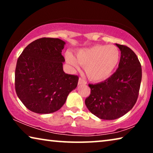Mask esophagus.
<instances>
[{
	"label": "esophagus",
	"mask_w": 153,
	"mask_h": 153,
	"mask_svg": "<svg viewBox=\"0 0 153 153\" xmlns=\"http://www.w3.org/2000/svg\"><path fill=\"white\" fill-rule=\"evenodd\" d=\"M79 85H85L87 83L86 81H85L84 79H83L82 78H79Z\"/></svg>",
	"instance_id": "obj_1"
}]
</instances>
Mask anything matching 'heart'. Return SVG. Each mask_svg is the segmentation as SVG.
Returning a JSON list of instances; mask_svg holds the SVG:
<instances>
[{
  "mask_svg": "<svg viewBox=\"0 0 153 153\" xmlns=\"http://www.w3.org/2000/svg\"><path fill=\"white\" fill-rule=\"evenodd\" d=\"M76 59L67 53L66 60L78 68V62L85 68L87 76L93 81H103L114 74L120 59V52L114 45H98L76 52Z\"/></svg>",
  "mask_w": 153,
  "mask_h": 153,
  "instance_id": "1",
  "label": "heart"
}]
</instances>
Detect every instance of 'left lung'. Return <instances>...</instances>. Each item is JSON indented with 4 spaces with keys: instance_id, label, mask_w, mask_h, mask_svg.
<instances>
[{
    "instance_id": "8db88e82",
    "label": "left lung",
    "mask_w": 153,
    "mask_h": 153,
    "mask_svg": "<svg viewBox=\"0 0 153 153\" xmlns=\"http://www.w3.org/2000/svg\"><path fill=\"white\" fill-rule=\"evenodd\" d=\"M116 45L121 53L118 69L105 81L89 84L91 94L85 100L90 111L103 120H115L129 111L141 85L142 70L137 55L127 46Z\"/></svg>"
}]
</instances>
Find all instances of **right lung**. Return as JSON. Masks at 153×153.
<instances>
[{"label": "right lung", "instance_id": "obj_1", "mask_svg": "<svg viewBox=\"0 0 153 153\" xmlns=\"http://www.w3.org/2000/svg\"><path fill=\"white\" fill-rule=\"evenodd\" d=\"M65 42L42 37L25 48L15 70V91L24 106L37 114L59 110L78 84L76 75L65 74L62 50Z\"/></svg>", "mask_w": 153, "mask_h": 153}]
</instances>
